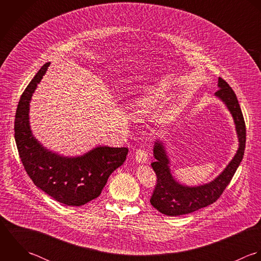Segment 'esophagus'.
Wrapping results in <instances>:
<instances>
[{
	"label": "esophagus",
	"mask_w": 261,
	"mask_h": 261,
	"mask_svg": "<svg viewBox=\"0 0 261 261\" xmlns=\"http://www.w3.org/2000/svg\"><path fill=\"white\" fill-rule=\"evenodd\" d=\"M135 158L138 162H141V163H145L148 161V155H147V151L144 149V148H140V149H137L136 153H135Z\"/></svg>",
	"instance_id": "esophagus-1"
}]
</instances>
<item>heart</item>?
Here are the masks:
<instances>
[{"label": "heart", "instance_id": "heart-1", "mask_svg": "<svg viewBox=\"0 0 261 261\" xmlns=\"http://www.w3.org/2000/svg\"><path fill=\"white\" fill-rule=\"evenodd\" d=\"M165 97H166V91L164 87L158 86L156 88L148 90L145 95L137 99L134 107L137 113H140V114L149 113L151 110L157 108L160 101L163 100Z\"/></svg>", "mask_w": 261, "mask_h": 261}]
</instances>
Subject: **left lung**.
<instances>
[{
	"label": "left lung",
	"mask_w": 261,
	"mask_h": 261,
	"mask_svg": "<svg viewBox=\"0 0 261 261\" xmlns=\"http://www.w3.org/2000/svg\"><path fill=\"white\" fill-rule=\"evenodd\" d=\"M219 90L215 96L227 106L232 114L239 140L238 150L227 167L208 184L198 187H187L178 184L172 176L169 160L162 142L156 140L153 147L155 161L151 163L156 173V185L150 203L166 216H180L193 213L215 203L231 181L244 155L246 128L243 114L232 88L221 77L218 80Z\"/></svg>",
	"instance_id": "8db88e82"
}]
</instances>
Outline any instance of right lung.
<instances>
[{
  "label": "right lung",
  "instance_id": "add662e5",
  "mask_svg": "<svg viewBox=\"0 0 261 261\" xmlns=\"http://www.w3.org/2000/svg\"><path fill=\"white\" fill-rule=\"evenodd\" d=\"M45 63L23 92L15 116V140L24 168L34 185L59 203L83 206L98 198L111 173L126 160L128 148L99 146L77 157L58 155L44 148L29 125L31 97L45 74Z\"/></svg>",
  "mask_w": 261,
  "mask_h": 261
}]
</instances>
